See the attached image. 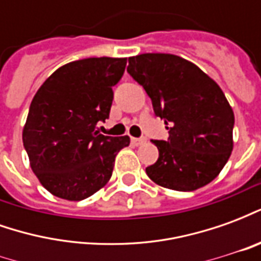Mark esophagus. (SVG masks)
I'll return each mask as SVG.
<instances>
[{"label": "esophagus", "mask_w": 261, "mask_h": 261, "mask_svg": "<svg viewBox=\"0 0 261 261\" xmlns=\"http://www.w3.org/2000/svg\"><path fill=\"white\" fill-rule=\"evenodd\" d=\"M145 141H147L145 138H134V137L131 138V142H133L134 145H137V147H138V145H142Z\"/></svg>", "instance_id": "34e87169"}]
</instances>
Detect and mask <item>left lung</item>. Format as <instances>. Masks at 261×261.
<instances>
[{
	"label": "left lung",
	"mask_w": 261,
	"mask_h": 261,
	"mask_svg": "<svg viewBox=\"0 0 261 261\" xmlns=\"http://www.w3.org/2000/svg\"><path fill=\"white\" fill-rule=\"evenodd\" d=\"M128 74L169 125L168 141H152L158 161L148 177L158 186L193 192L213 181L233 149L235 116L215 81L186 59L165 53L128 57Z\"/></svg>",
	"instance_id": "left-lung-1"
}]
</instances>
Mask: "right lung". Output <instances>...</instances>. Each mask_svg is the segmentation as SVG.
Instances as JSON below:
<instances>
[{
	"label": "right lung",
	"instance_id": "obj_1",
	"mask_svg": "<svg viewBox=\"0 0 261 261\" xmlns=\"http://www.w3.org/2000/svg\"><path fill=\"white\" fill-rule=\"evenodd\" d=\"M127 59L92 57L56 69L37 89L22 131L29 164L53 196L81 201L112 177L114 159L130 137L96 131L109 117L114 86Z\"/></svg>",
	"mask_w": 261,
	"mask_h": 261
}]
</instances>
